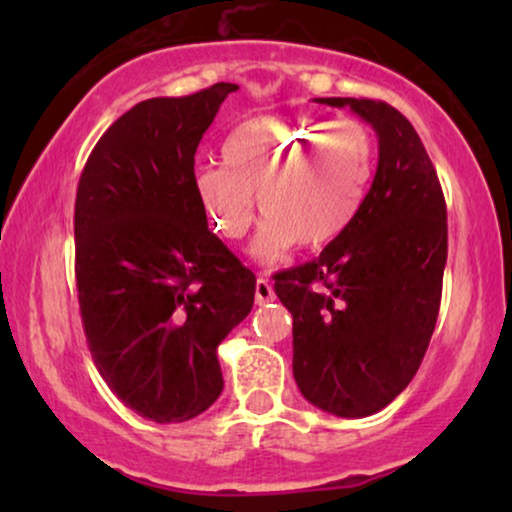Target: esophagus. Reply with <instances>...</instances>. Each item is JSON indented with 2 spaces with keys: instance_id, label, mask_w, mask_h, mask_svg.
Segmentation results:
<instances>
[{
  "instance_id": "34e87169",
  "label": "esophagus",
  "mask_w": 512,
  "mask_h": 512,
  "mask_svg": "<svg viewBox=\"0 0 512 512\" xmlns=\"http://www.w3.org/2000/svg\"><path fill=\"white\" fill-rule=\"evenodd\" d=\"M272 300H275V289H272V284L265 277H258L256 279V303L265 305V303H272Z\"/></svg>"
}]
</instances>
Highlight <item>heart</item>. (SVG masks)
I'll return each mask as SVG.
<instances>
[{"mask_svg": "<svg viewBox=\"0 0 512 512\" xmlns=\"http://www.w3.org/2000/svg\"><path fill=\"white\" fill-rule=\"evenodd\" d=\"M375 172V137L354 118L261 116L223 144V163L195 172L193 186L212 230L240 240L265 216L251 256L277 263L300 244L319 249L352 226Z\"/></svg>", "mask_w": 512, "mask_h": 512, "instance_id": "obj_1", "label": "heart"}]
</instances>
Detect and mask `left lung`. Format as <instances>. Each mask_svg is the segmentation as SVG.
Segmentation results:
<instances>
[{"label": "left lung", "instance_id": "left-lung-1", "mask_svg": "<svg viewBox=\"0 0 512 512\" xmlns=\"http://www.w3.org/2000/svg\"><path fill=\"white\" fill-rule=\"evenodd\" d=\"M373 125V186L352 226L319 258L275 275L293 317V377L307 401L368 417L408 387L436 328L447 207L436 167L401 111L366 97H319Z\"/></svg>", "mask_w": 512, "mask_h": 512}]
</instances>
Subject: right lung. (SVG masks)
<instances>
[{
    "label": "right lung",
    "mask_w": 512,
    "mask_h": 512,
    "mask_svg": "<svg viewBox=\"0 0 512 512\" xmlns=\"http://www.w3.org/2000/svg\"><path fill=\"white\" fill-rule=\"evenodd\" d=\"M235 83L153 97L90 151L74 205L88 349L139 417L188 422L223 391L216 347L251 312L256 277L207 228L195 151Z\"/></svg>",
    "instance_id": "obj_1"
}]
</instances>
